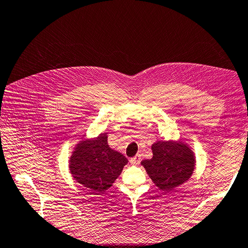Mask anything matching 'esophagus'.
<instances>
[{
	"label": "esophagus",
	"mask_w": 248,
	"mask_h": 248,
	"mask_svg": "<svg viewBox=\"0 0 248 248\" xmlns=\"http://www.w3.org/2000/svg\"><path fill=\"white\" fill-rule=\"evenodd\" d=\"M140 161H141V155H136L134 157H131V160H130V162L132 163L133 165H139Z\"/></svg>",
	"instance_id": "1"
}]
</instances>
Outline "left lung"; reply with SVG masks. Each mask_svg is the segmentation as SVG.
<instances>
[{
	"mask_svg": "<svg viewBox=\"0 0 248 248\" xmlns=\"http://www.w3.org/2000/svg\"><path fill=\"white\" fill-rule=\"evenodd\" d=\"M154 156L141 165L162 191H172L191 178L195 168L193 151L182 141H156L151 146Z\"/></svg>",
	"mask_w": 248,
	"mask_h": 248,
	"instance_id": "left-lung-1",
	"label": "left lung"
}]
</instances>
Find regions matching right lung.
Masks as SVG:
<instances>
[{
	"label": "right lung",
	"mask_w": 248,
	"mask_h": 248,
	"mask_svg": "<svg viewBox=\"0 0 248 248\" xmlns=\"http://www.w3.org/2000/svg\"><path fill=\"white\" fill-rule=\"evenodd\" d=\"M128 160L109 148L107 133L82 140L70 157L69 168L75 180L97 194L107 191L124 170Z\"/></svg>",
	"instance_id": "right-lung-1"
}]
</instances>
